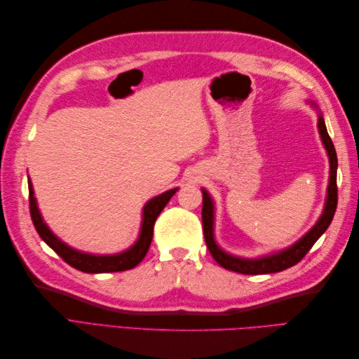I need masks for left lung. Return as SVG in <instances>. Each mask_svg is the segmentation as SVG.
Returning <instances> with one entry per match:
<instances>
[{"label":"left lung","mask_w":359,"mask_h":359,"mask_svg":"<svg viewBox=\"0 0 359 359\" xmlns=\"http://www.w3.org/2000/svg\"><path fill=\"white\" fill-rule=\"evenodd\" d=\"M318 127H319L322 142L330 157V184H328L327 202H325V208L318 223L314 224L298 243L287 247L286 250H281L278 253L264 256L259 259H243V257H236L223 252V250L214 241V202L208 194V191L202 189V194H203L202 226H203L205 243L210 250V253L212 255L214 260L220 266L229 271H235V273L250 274V276L280 273V271H285L293 265H297L299 260L310 252V248L323 235V232L328 229V226L331 224L337 210V166H339V161H337L335 148L327 132V126H325L322 114H319Z\"/></svg>","instance_id":"obj_1"}]
</instances>
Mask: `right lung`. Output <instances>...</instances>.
Segmentation results:
<instances>
[{"instance_id":"add662e5","label":"right lung","mask_w":359,"mask_h":359,"mask_svg":"<svg viewBox=\"0 0 359 359\" xmlns=\"http://www.w3.org/2000/svg\"><path fill=\"white\" fill-rule=\"evenodd\" d=\"M28 190H29V212L32 223L40 238L45 241L53 252H55L62 260L76 268L82 271V273L88 274H99V273H119V271H127L132 269L136 265L142 262L145 257L148 248L153 241V231H154V223L157 220L158 214L163 211V208L168 205L170 198L177 193L178 189H172L169 191L161 193L160 196H156L147 202L144 206V219H142V227H140V235L135 245L130 247L128 250L118 255L111 256H94L90 253H82L64 244L61 240L52 233V231L43 222L40 211L37 208V202L34 198V191H32V184L28 181Z\"/></svg>"}]
</instances>
